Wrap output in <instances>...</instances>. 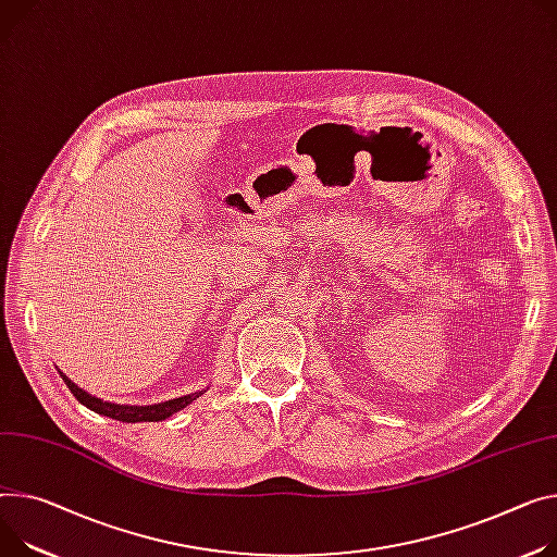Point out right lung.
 I'll return each instance as SVG.
<instances>
[{"label":"right lung","mask_w":557,"mask_h":557,"mask_svg":"<svg viewBox=\"0 0 557 557\" xmlns=\"http://www.w3.org/2000/svg\"><path fill=\"white\" fill-rule=\"evenodd\" d=\"M60 376L64 379V383L69 386V391L73 393V397L87 406L89 410L102 414V417H111L115 421H124V423H138V421H164L166 417H171L174 412L187 408L191 401H196L200 395H205V391L185 395V397H176L169 401H160V404H151V406H124V404H113V401H104L100 397L89 395L87 391H82L77 383H73L64 372H60Z\"/></svg>","instance_id":"add662e5"}]
</instances>
